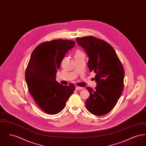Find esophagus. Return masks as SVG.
<instances>
[{"mask_svg": "<svg viewBox=\"0 0 146 146\" xmlns=\"http://www.w3.org/2000/svg\"><path fill=\"white\" fill-rule=\"evenodd\" d=\"M76 90H83V87H80V86H76Z\"/></svg>", "mask_w": 146, "mask_h": 146, "instance_id": "34e87169", "label": "esophagus"}]
</instances>
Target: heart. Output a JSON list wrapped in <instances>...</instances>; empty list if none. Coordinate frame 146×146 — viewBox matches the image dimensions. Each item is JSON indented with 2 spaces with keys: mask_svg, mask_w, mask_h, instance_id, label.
<instances>
[{
  "mask_svg": "<svg viewBox=\"0 0 146 146\" xmlns=\"http://www.w3.org/2000/svg\"><path fill=\"white\" fill-rule=\"evenodd\" d=\"M83 54V53L80 50H76L75 55H80V54Z\"/></svg>",
  "mask_w": 146,
  "mask_h": 146,
  "instance_id": "b5f03b06",
  "label": "heart"
}]
</instances>
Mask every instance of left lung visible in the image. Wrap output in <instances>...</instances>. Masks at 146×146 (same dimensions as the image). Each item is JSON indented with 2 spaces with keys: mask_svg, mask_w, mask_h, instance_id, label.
<instances>
[{
  "mask_svg": "<svg viewBox=\"0 0 146 146\" xmlns=\"http://www.w3.org/2000/svg\"><path fill=\"white\" fill-rule=\"evenodd\" d=\"M78 44L89 57L88 67L96 73L95 89L87 87L90 96L85 102L91 114L102 116L111 111L124 89L125 72L114 49L107 42L93 36L78 37Z\"/></svg>",
  "mask_w": 146,
  "mask_h": 146,
  "instance_id": "1",
  "label": "left lung"
}]
</instances>
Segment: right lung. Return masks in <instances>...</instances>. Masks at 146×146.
<instances>
[{"label":"right lung","instance_id":"obj_1","mask_svg":"<svg viewBox=\"0 0 146 146\" xmlns=\"http://www.w3.org/2000/svg\"><path fill=\"white\" fill-rule=\"evenodd\" d=\"M74 45V41L64 39L44 42L31 56L25 72L28 90L36 104L49 114L62 111L75 90L73 84L63 86L56 80L63 58Z\"/></svg>","mask_w":146,"mask_h":146}]
</instances>
